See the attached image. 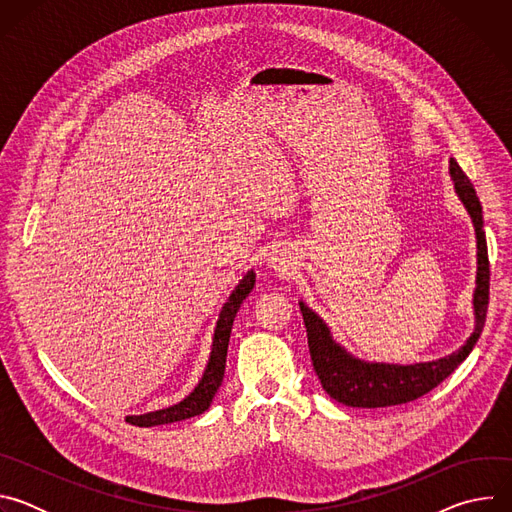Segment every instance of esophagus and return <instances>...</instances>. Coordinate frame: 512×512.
Segmentation results:
<instances>
[{
  "label": "esophagus",
  "instance_id": "esophagus-1",
  "mask_svg": "<svg viewBox=\"0 0 512 512\" xmlns=\"http://www.w3.org/2000/svg\"><path fill=\"white\" fill-rule=\"evenodd\" d=\"M271 269L273 271H277V273H285L287 271V267H289V261L283 257V255H275V257H271Z\"/></svg>",
  "mask_w": 512,
  "mask_h": 512
}]
</instances>
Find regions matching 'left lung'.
I'll use <instances>...</instances> for the list:
<instances>
[{
    "mask_svg": "<svg viewBox=\"0 0 512 512\" xmlns=\"http://www.w3.org/2000/svg\"><path fill=\"white\" fill-rule=\"evenodd\" d=\"M450 176L454 180V190L468 210L476 231V287H474V332L470 338L452 354L413 364H393V362H371L350 354L342 344H338L328 328V324L300 302V310L306 322L310 356L314 371L324 387V391L342 405L348 407H393L401 403L415 401L435 389L444 379H448L478 342L488 310V289H490V265L486 251V235L482 221V206L476 190L468 176L462 172L458 162L450 158Z\"/></svg>",
    "mask_w": 512,
    "mask_h": 512,
    "instance_id": "1",
    "label": "left lung"
}]
</instances>
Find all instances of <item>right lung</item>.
Segmentation results:
<instances>
[{
    "label": "right lung",
    "instance_id": "right-lung-1",
    "mask_svg": "<svg viewBox=\"0 0 512 512\" xmlns=\"http://www.w3.org/2000/svg\"><path fill=\"white\" fill-rule=\"evenodd\" d=\"M253 287H255V273L251 269L239 281V285L233 289V294L225 302L221 314H218L206 369H204L198 385L194 387V391L176 405H170V407H164V409H158V411H150V413H143V415H129L127 421L131 425L154 427V425L174 423V421H182V419L200 415L210 407V403H212V399H214V395H216L218 387H221L223 377H225L227 348H229V338H231V328H233L235 316H237L241 304L245 302V298L251 294Z\"/></svg>",
    "mask_w": 512,
    "mask_h": 512
}]
</instances>
